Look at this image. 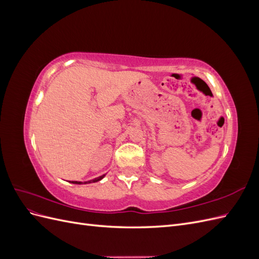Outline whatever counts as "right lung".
<instances>
[{
    "label": "right lung",
    "instance_id": "1",
    "mask_svg": "<svg viewBox=\"0 0 259 259\" xmlns=\"http://www.w3.org/2000/svg\"><path fill=\"white\" fill-rule=\"evenodd\" d=\"M106 175H101V176H99V177H97V178H94V179H92V180H89V182H84V183H82V182H70V183H72V184H76V185H82V184H92V183H97V182H99V180H101L103 179L104 177H105Z\"/></svg>",
    "mask_w": 259,
    "mask_h": 259
}]
</instances>
